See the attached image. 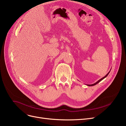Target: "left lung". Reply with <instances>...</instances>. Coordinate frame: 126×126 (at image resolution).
<instances>
[{"label": "left lung", "mask_w": 126, "mask_h": 126, "mask_svg": "<svg viewBox=\"0 0 126 126\" xmlns=\"http://www.w3.org/2000/svg\"><path fill=\"white\" fill-rule=\"evenodd\" d=\"M110 71H109V72H108V74H107L106 75V76H105V77H104L103 78H101V79H100V80H98V81H97V82H96V83H94V84H90V85H88V84L87 85V86H94V85H95L96 84H97V83H98L99 82H101V81L102 80H103L104 79H105V78H106V77H107V76L108 75V74H109V72H110Z\"/></svg>", "instance_id": "1"}]
</instances>
